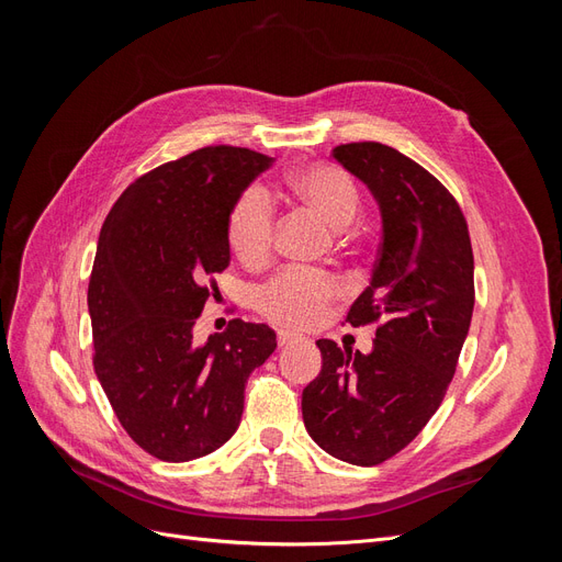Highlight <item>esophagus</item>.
<instances>
[{
    "instance_id": "34e87169",
    "label": "esophagus",
    "mask_w": 562,
    "mask_h": 562,
    "mask_svg": "<svg viewBox=\"0 0 562 562\" xmlns=\"http://www.w3.org/2000/svg\"><path fill=\"white\" fill-rule=\"evenodd\" d=\"M297 342H302L300 335H295V333H291V330H281V333H279V347H281V349L293 347V345H297Z\"/></svg>"
}]
</instances>
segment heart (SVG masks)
Here are the masks:
<instances>
[{
	"mask_svg": "<svg viewBox=\"0 0 562 562\" xmlns=\"http://www.w3.org/2000/svg\"><path fill=\"white\" fill-rule=\"evenodd\" d=\"M293 194L333 229H345L359 209L353 180L333 164L304 166L291 178ZM274 241V206L262 187L234 201L227 217V244L246 267L262 265ZM337 285L330 277L307 269H288L258 293V310L288 328H312L330 314Z\"/></svg>",
	"mask_w": 562,
	"mask_h": 562,
	"instance_id": "b5f03b06",
	"label": "heart"
}]
</instances>
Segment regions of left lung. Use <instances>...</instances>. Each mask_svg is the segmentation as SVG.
Returning <instances> with one entry per match:
<instances>
[{"instance_id": "1", "label": "left lung", "mask_w": 562, "mask_h": 562, "mask_svg": "<svg viewBox=\"0 0 562 562\" xmlns=\"http://www.w3.org/2000/svg\"><path fill=\"white\" fill-rule=\"evenodd\" d=\"M378 201L382 246L351 326L382 321L370 353L318 339L321 372L302 391V419L318 448L372 467L424 429L454 375L473 314L467 220L429 171L382 143L333 149Z\"/></svg>"}]
</instances>
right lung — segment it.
Returning <instances> with one entry per match:
<instances>
[{"label":"right lung","instance_id":"add662e5","mask_svg":"<svg viewBox=\"0 0 562 562\" xmlns=\"http://www.w3.org/2000/svg\"><path fill=\"white\" fill-rule=\"evenodd\" d=\"M269 164L246 147L196 149L126 187L100 229L93 368L126 434L164 462L225 446L250 372L277 349L274 330L241 318L194 342L209 277L229 265V211Z\"/></svg>","mask_w":562,"mask_h":562}]
</instances>
